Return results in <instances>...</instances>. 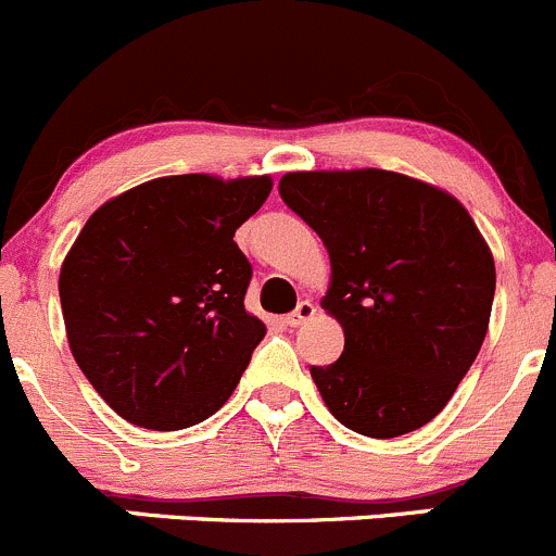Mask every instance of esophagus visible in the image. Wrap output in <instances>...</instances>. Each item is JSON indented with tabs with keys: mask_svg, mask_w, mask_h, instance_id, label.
<instances>
[{
	"mask_svg": "<svg viewBox=\"0 0 556 556\" xmlns=\"http://www.w3.org/2000/svg\"><path fill=\"white\" fill-rule=\"evenodd\" d=\"M314 312H317V309H314L312 301H301V304L295 306V309L290 312L288 317H285V323H288L290 328H299V325H304L306 319L314 317Z\"/></svg>",
	"mask_w": 556,
	"mask_h": 556,
	"instance_id": "obj_1",
	"label": "esophagus"
}]
</instances>
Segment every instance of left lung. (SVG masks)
Returning <instances> with one entry per match:
<instances>
[{
  "label": "left lung",
  "mask_w": 556,
  "mask_h": 556,
  "mask_svg": "<svg viewBox=\"0 0 556 556\" xmlns=\"http://www.w3.org/2000/svg\"><path fill=\"white\" fill-rule=\"evenodd\" d=\"M279 195L330 255L323 309L344 352L309 368L325 406L371 439L428 425L490 325L495 261L476 223L444 190L384 169L293 172Z\"/></svg>",
  "instance_id": "8db88e82"
}]
</instances>
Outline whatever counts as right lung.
<instances>
[{
  "label": "right lung",
  "mask_w": 556,
  "mask_h": 556,
  "mask_svg": "<svg viewBox=\"0 0 556 556\" xmlns=\"http://www.w3.org/2000/svg\"><path fill=\"white\" fill-rule=\"evenodd\" d=\"M268 177L177 174L99 206L59 277L66 339L131 425L182 430L231 397L266 325L244 309L252 266L233 233Z\"/></svg>",
  "instance_id": "add662e5"
}]
</instances>
